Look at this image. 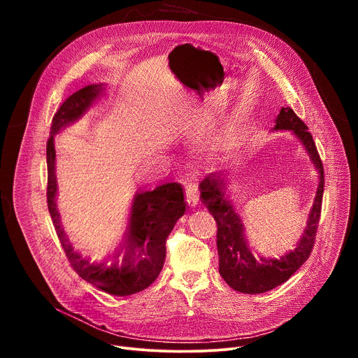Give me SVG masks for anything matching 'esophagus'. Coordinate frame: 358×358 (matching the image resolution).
<instances>
[{"label": "esophagus", "instance_id": "esophagus-1", "mask_svg": "<svg viewBox=\"0 0 358 358\" xmlns=\"http://www.w3.org/2000/svg\"><path fill=\"white\" fill-rule=\"evenodd\" d=\"M184 190H185V200L192 208H196L199 204V180L197 176L190 173L184 180Z\"/></svg>", "mask_w": 358, "mask_h": 358}]
</instances>
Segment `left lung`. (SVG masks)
<instances>
[{
	"instance_id": "8db88e82",
	"label": "left lung",
	"mask_w": 358,
	"mask_h": 358,
	"mask_svg": "<svg viewBox=\"0 0 358 358\" xmlns=\"http://www.w3.org/2000/svg\"><path fill=\"white\" fill-rule=\"evenodd\" d=\"M274 130H293V134L306 148L312 162L319 171L316 197L309 213L306 229L293 251L280 259H266L262 257L259 259L255 258L247 245L245 236H243L241 217L229 200L224 197V184L220 174H208L199 185L201 203L206 204V208L213 215L217 224L216 245L219 254V273L234 290L247 294L268 292L285 283L292 274L296 273V270L300 268L312 252L322 210L325 184L324 165L308 126L297 117L290 107H283L275 119Z\"/></svg>"
}]
</instances>
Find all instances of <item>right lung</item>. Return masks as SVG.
I'll use <instances>...</instances> for the list:
<instances>
[{"instance_id":"right-lung-1","label":"right lung","mask_w":358,"mask_h":358,"mask_svg":"<svg viewBox=\"0 0 358 358\" xmlns=\"http://www.w3.org/2000/svg\"><path fill=\"white\" fill-rule=\"evenodd\" d=\"M103 92L100 84L87 85L69 96L55 113L50 136L46 145L48 161V209L64 252L71 267L90 285L115 296H129L145 290L159 275L165 259V241L176 222L185 213V201L181 185L168 182L154 192L138 193L129 215L126 241L122 254L111 262H91L75 251L61 224L56 209L55 176V135L66 124L78 120L92 101Z\"/></svg>"}]
</instances>
